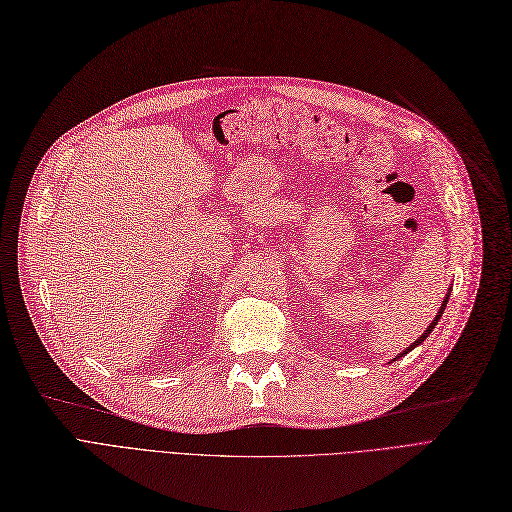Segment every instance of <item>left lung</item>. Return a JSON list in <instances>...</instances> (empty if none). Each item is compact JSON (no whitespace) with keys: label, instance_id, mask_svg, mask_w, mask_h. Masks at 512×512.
<instances>
[{"label":"left lung","instance_id":"1","mask_svg":"<svg viewBox=\"0 0 512 512\" xmlns=\"http://www.w3.org/2000/svg\"><path fill=\"white\" fill-rule=\"evenodd\" d=\"M447 302H449V298H447V300H444V302H442V306H440V312H438V315H436V317H434V321H432V323H430V327H427V329H425V332H423V336H421V338H419V340H415V342H412V344H410V346H408V349H406V351H404V353H400V355H398V357H395V359H400V357H402V355H406V353H408V351H412V349H415V346H417V344H421V342H423V340H425V338H427V336H430V334H432V329H434V327H436V325H438V321H440V317H442V312H444V306H447Z\"/></svg>","mask_w":512,"mask_h":512}]
</instances>
